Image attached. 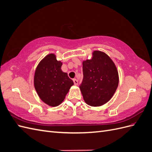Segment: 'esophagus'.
<instances>
[{
	"mask_svg": "<svg viewBox=\"0 0 152 152\" xmlns=\"http://www.w3.org/2000/svg\"><path fill=\"white\" fill-rule=\"evenodd\" d=\"M73 82H74V84H75V86L78 85V80H77L76 79H73Z\"/></svg>",
	"mask_w": 152,
	"mask_h": 152,
	"instance_id": "34e87169",
	"label": "esophagus"
}]
</instances>
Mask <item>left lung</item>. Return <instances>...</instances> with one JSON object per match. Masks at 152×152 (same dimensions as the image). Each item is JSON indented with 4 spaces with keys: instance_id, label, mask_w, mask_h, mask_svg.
<instances>
[{
    "instance_id": "obj_1",
    "label": "left lung",
    "mask_w": 152,
    "mask_h": 152,
    "mask_svg": "<svg viewBox=\"0 0 152 152\" xmlns=\"http://www.w3.org/2000/svg\"><path fill=\"white\" fill-rule=\"evenodd\" d=\"M83 80L80 89L85 102L99 107L110 100L117 89L118 74L113 61L108 55L94 50L91 59L82 62Z\"/></svg>"
}]
</instances>
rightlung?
<instances>
[{
  "mask_svg": "<svg viewBox=\"0 0 152 152\" xmlns=\"http://www.w3.org/2000/svg\"><path fill=\"white\" fill-rule=\"evenodd\" d=\"M61 66L56 55L49 54L40 61L35 72V89L40 99L50 107L60 104L73 85Z\"/></svg>",
  "mask_w": 152,
  "mask_h": 152,
  "instance_id": "add662e5",
  "label": "right lung"
}]
</instances>
